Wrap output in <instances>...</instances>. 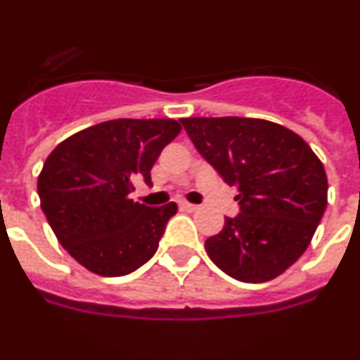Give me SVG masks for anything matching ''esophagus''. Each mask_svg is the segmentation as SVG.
Wrapping results in <instances>:
<instances>
[{
  "instance_id": "esophagus-1",
  "label": "esophagus",
  "mask_w": 360,
  "mask_h": 360,
  "mask_svg": "<svg viewBox=\"0 0 360 360\" xmlns=\"http://www.w3.org/2000/svg\"><path fill=\"white\" fill-rule=\"evenodd\" d=\"M179 208L181 210H185V212H195L198 210V205H192V203H186V201H183V203H179Z\"/></svg>"
}]
</instances>
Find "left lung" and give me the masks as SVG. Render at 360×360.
Wrapping results in <instances>:
<instances>
[{
  "label": "left lung",
  "mask_w": 360,
  "mask_h": 360,
  "mask_svg": "<svg viewBox=\"0 0 360 360\" xmlns=\"http://www.w3.org/2000/svg\"><path fill=\"white\" fill-rule=\"evenodd\" d=\"M198 152L240 194V214L205 241L229 276L262 283L280 276L307 249L328 205V177L309 144L264 119H181Z\"/></svg>",
  "instance_id": "8db88e82"
}]
</instances>
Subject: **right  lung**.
<instances>
[{
  "mask_svg": "<svg viewBox=\"0 0 360 360\" xmlns=\"http://www.w3.org/2000/svg\"><path fill=\"white\" fill-rule=\"evenodd\" d=\"M181 131L174 119H117L71 135L38 175L51 229L78 264L101 276L134 273L155 255L177 205L146 207L129 198Z\"/></svg>",
  "mask_w": 360,
  "mask_h": 360,
  "instance_id": "right-lung-1",
  "label": "right lung"
}]
</instances>
